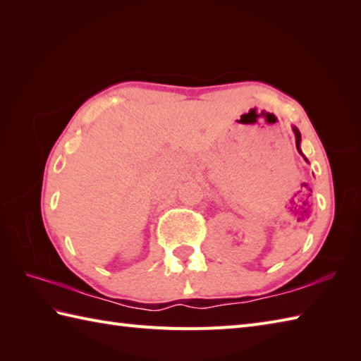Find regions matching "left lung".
I'll return each mask as SVG.
<instances>
[{
    "instance_id": "1",
    "label": "left lung",
    "mask_w": 361,
    "mask_h": 361,
    "mask_svg": "<svg viewBox=\"0 0 361 361\" xmlns=\"http://www.w3.org/2000/svg\"><path fill=\"white\" fill-rule=\"evenodd\" d=\"M291 128H293V133H295V137H296V147H298L299 153H301V155H302V152H301V133H299V130H298L295 126L291 127ZM302 157H304V155H302ZM304 159L307 161V158H305V157H304Z\"/></svg>"
}]
</instances>
